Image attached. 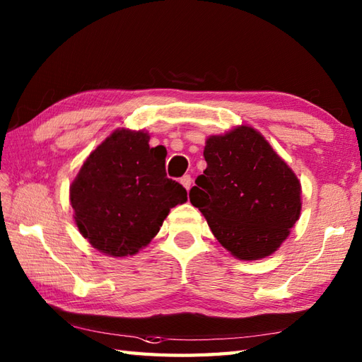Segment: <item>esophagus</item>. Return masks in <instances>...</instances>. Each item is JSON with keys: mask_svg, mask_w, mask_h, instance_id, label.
Instances as JSON below:
<instances>
[{"mask_svg": "<svg viewBox=\"0 0 362 362\" xmlns=\"http://www.w3.org/2000/svg\"><path fill=\"white\" fill-rule=\"evenodd\" d=\"M191 182H193V179H191V175L189 174H185L180 179V183L183 185V188H185L187 191L191 188Z\"/></svg>", "mask_w": 362, "mask_h": 362, "instance_id": "obj_1", "label": "esophagus"}]
</instances>
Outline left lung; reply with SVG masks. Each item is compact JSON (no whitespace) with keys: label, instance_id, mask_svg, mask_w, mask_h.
<instances>
[{"label":"left lung","instance_id":"obj_1","mask_svg":"<svg viewBox=\"0 0 362 362\" xmlns=\"http://www.w3.org/2000/svg\"><path fill=\"white\" fill-rule=\"evenodd\" d=\"M206 169L189 201L233 257H269L286 240L302 210L300 182L264 136L240 126L206 138Z\"/></svg>","mask_w":362,"mask_h":362}]
</instances>
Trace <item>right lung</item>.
Segmentation results:
<instances>
[{"mask_svg": "<svg viewBox=\"0 0 362 362\" xmlns=\"http://www.w3.org/2000/svg\"><path fill=\"white\" fill-rule=\"evenodd\" d=\"M166 149L151 148L149 134L121 129L83 161L70 187L81 235L99 252L127 257L148 245L187 189L168 179Z\"/></svg>", "mask_w": 362, "mask_h": 362, "instance_id": "1", "label": "right lung"}]
</instances>
